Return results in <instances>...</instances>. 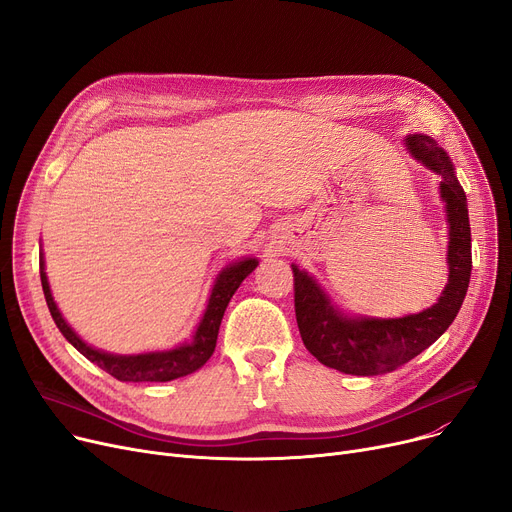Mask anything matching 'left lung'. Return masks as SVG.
Segmentation results:
<instances>
[{
  "mask_svg": "<svg viewBox=\"0 0 512 512\" xmlns=\"http://www.w3.org/2000/svg\"><path fill=\"white\" fill-rule=\"evenodd\" d=\"M405 147L419 164L440 176L438 191L448 222V284L440 299L432 307L402 317L344 313L309 272L292 263L294 311L307 351L319 363L348 375L390 373L415 359L448 330L469 288V209L452 161L427 134H407Z\"/></svg>",
  "mask_w": 512,
  "mask_h": 512,
  "instance_id": "obj_1",
  "label": "left lung"
}]
</instances>
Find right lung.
Instances as JSON below:
<instances>
[{
	"label": "right lung",
	"instance_id": "obj_1",
	"mask_svg": "<svg viewBox=\"0 0 512 512\" xmlns=\"http://www.w3.org/2000/svg\"><path fill=\"white\" fill-rule=\"evenodd\" d=\"M257 265H259L257 257H242V259L232 261L230 265L222 267V272L213 282V288H211L209 299H207V307L199 319V324H197L191 340H184L182 344L170 348V351H153V353H139V355H114V353H107V351H101V348L87 344L72 330V326L64 319L62 311L58 309L56 301H53V297H51V288H49L47 274H45L43 249L39 255L43 294H45L49 313H51L53 321H56L58 330L80 355H85L91 363L99 365L103 371L114 375V378L120 382H170V380L184 378V375L201 369L215 351V342H218L222 317H224V311H226L230 299L234 297V292L238 290L242 280H245Z\"/></svg>",
	"mask_w": 512,
	"mask_h": 512
}]
</instances>
